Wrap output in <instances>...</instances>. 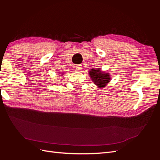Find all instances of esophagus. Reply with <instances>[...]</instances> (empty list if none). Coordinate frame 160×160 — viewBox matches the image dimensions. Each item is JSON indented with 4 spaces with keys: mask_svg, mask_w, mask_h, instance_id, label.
I'll return each instance as SVG.
<instances>
[{
    "mask_svg": "<svg viewBox=\"0 0 160 160\" xmlns=\"http://www.w3.org/2000/svg\"><path fill=\"white\" fill-rule=\"evenodd\" d=\"M75 68L77 71H81V69H82V65H76Z\"/></svg>",
    "mask_w": 160,
    "mask_h": 160,
    "instance_id": "obj_1",
    "label": "esophagus"
}]
</instances>
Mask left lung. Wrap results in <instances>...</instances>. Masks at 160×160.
<instances>
[{
    "mask_svg": "<svg viewBox=\"0 0 160 160\" xmlns=\"http://www.w3.org/2000/svg\"><path fill=\"white\" fill-rule=\"evenodd\" d=\"M89 75L93 83L100 88H104L110 80L108 73L101 72L99 69H92L89 71Z\"/></svg>",
    "mask_w": 160,
    "mask_h": 160,
    "instance_id": "left-lung-1",
    "label": "left lung"
}]
</instances>
